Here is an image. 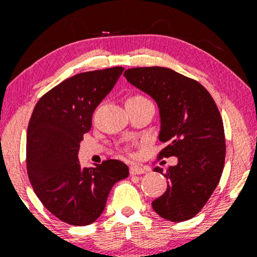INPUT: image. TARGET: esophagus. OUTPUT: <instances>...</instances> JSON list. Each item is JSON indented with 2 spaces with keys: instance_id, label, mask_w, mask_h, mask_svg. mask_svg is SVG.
I'll list each match as a JSON object with an SVG mask.
<instances>
[{
  "instance_id": "34e87169",
  "label": "esophagus",
  "mask_w": 257,
  "mask_h": 257,
  "mask_svg": "<svg viewBox=\"0 0 257 257\" xmlns=\"http://www.w3.org/2000/svg\"><path fill=\"white\" fill-rule=\"evenodd\" d=\"M129 172H131V175H140V174L146 173V168L140 166H132Z\"/></svg>"
}]
</instances>
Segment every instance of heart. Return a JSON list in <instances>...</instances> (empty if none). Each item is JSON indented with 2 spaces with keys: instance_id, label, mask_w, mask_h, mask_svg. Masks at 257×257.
I'll return each mask as SVG.
<instances>
[{
  "instance_id": "b5f03b06",
  "label": "heart",
  "mask_w": 257,
  "mask_h": 257,
  "mask_svg": "<svg viewBox=\"0 0 257 257\" xmlns=\"http://www.w3.org/2000/svg\"><path fill=\"white\" fill-rule=\"evenodd\" d=\"M144 100H147L145 96H143V95H133V96H131V98H129V100L128 101H144Z\"/></svg>"
}]
</instances>
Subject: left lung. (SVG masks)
I'll list each match as a JSON object with an SVG mask.
<instances>
[{
    "instance_id": "8db88e82",
    "label": "left lung",
    "mask_w": 257,
    "mask_h": 257,
    "mask_svg": "<svg viewBox=\"0 0 257 257\" xmlns=\"http://www.w3.org/2000/svg\"><path fill=\"white\" fill-rule=\"evenodd\" d=\"M126 81L155 99L159 107L158 157H178L164 173L167 191L152 202L163 219L181 222L202 210L219 184L225 166V131L213 96L199 82L167 67H134ZM163 174V169L155 168Z\"/></svg>"
}]
</instances>
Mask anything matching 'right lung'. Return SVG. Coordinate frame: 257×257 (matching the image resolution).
Here are the masks:
<instances>
[{
    "label": "right lung",
    "mask_w": 257,
    "mask_h": 257,
    "mask_svg": "<svg viewBox=\"0 0 257 257\" xmlns=\"http://www.w3.org/2000/svg\"><path fill=\"white\" fill-rule=\"evenodd\" d=\"M122 66L82 72L55 85L38 100L26 135V169L47 210L73 226L93 223L104 211L112 186L128 178L126 164L107 159L82 168L79 143L91 116L112 90Z\"/></svg>",
    "instance_id": "right-lung-1"
}]
</instances>
